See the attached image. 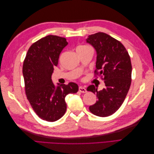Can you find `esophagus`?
<instances>
[{
	"mask_svg": "<svg viewBox=\"0 0 154 154\" xmlns=\"http://www.w3.org/2000/svg\"><path fill=\"white\" fill-rule=\"evenodd\" d=\"M79 91H80V92H82V93H85V92H87V89L83 87H79Z\"/></svg>",
	"mask_w": 154,
	"mask_h": 154,
	"instance_id": "obj_1",
	"label": "esophagus"
}]
</instances>
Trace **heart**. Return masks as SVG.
<instances>
[{
    "mask_svg": "<svg viewBox=\"0 0 154 154\" xmlns=\"http://www.w3.org/2000/svg\"><path fill=\"white\" fill-rule=\"evenodd\" d=\"M91 48V47L88 45H80L78 46L77 48V50H83V49H89Z\"/></svg>",
    "mask_w": 154,
    "mask_h": 154,
    "instance_id": "1",
    "label": "heart"
}]
</instances>
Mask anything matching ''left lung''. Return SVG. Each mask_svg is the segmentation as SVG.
Here are the masks:
<instances>
[{
  "label": "left lung",
  "mask_w": 154,
  "mask_h": 154,
  "mask_svg": "<svg viewBox=\"0 0 154 154\" xmlns=\"http://www.w3.org/2000/svg\"><path fill=\"white\" fill-rule=\"evenodd\" d=\"M97 53L95 76L104 80L106 87L97 91L94 85L87 91L96 93L97 101L89 110L100 117L115 113L122 106L131 85L132 64L128 51L118 40L105 32L88 36L86 40Z\"/></svg>",
  "instance_id": "1"
}]
</instances>
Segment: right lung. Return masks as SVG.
<instances>
[{"mask_svg":"<svg viewBox=\"0 0 154 154\" xmlns=\"http://www.w3.org/2000/svg\"><path fill=\"white\" fill-rule=\"evenodd\" d=\"M68 44L66 38L48 35L32 44L23 63L25 92L31 107L40 118L53 122L66 113L65 97L78 91L75 83L58 84L51 80L60 53Z\"/></svg>","mask_w":154,"mask_h":154,"instance_id":"1","label":"right lung"}]
</instances>
